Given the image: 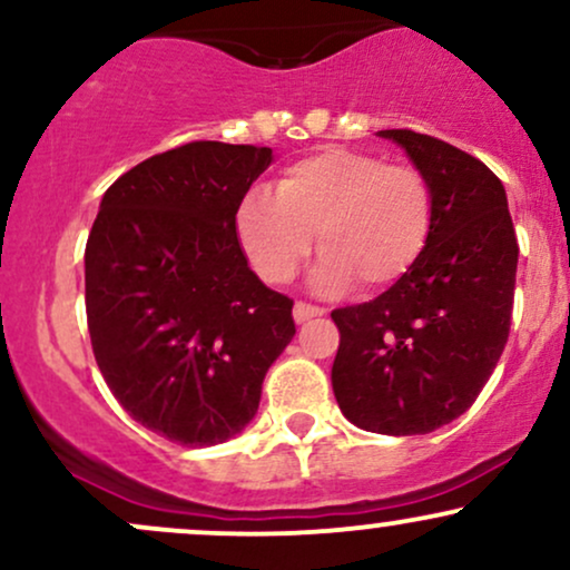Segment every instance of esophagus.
Wrapping results in <instances>:
<instances>
[{"mask_svg":"<svg viewBox=\"0 0 570 570\" xmlns=\"http://www.w3.org/2000/svg\"><path fill=\"white\" fill-rule=\"evenodd\" d=\"M324 307H318V305H311V303H303V299H299L297 305H294V322L297 324H305V322H311V318H316V316H324Z\"/></svg>","mask_w":570,"mask_h":570,"instance_id":"1","label":"esophagus"}]
</instances>
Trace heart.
Listing matches in <instances>:
<instances>
[{
    "label": "heart",
    "mask_w": 570,
    "mask_h": 570,
    "mask_svg": "<svg viewBox=\"0 0 570 570\" xmlns=\"http://www.w3.org/2000/svg\"><path fill=\"white\" fill-rule=\"evenodd\" d=\"M436 219L431 179L412 163L322 149L278 174L273 195L252 189L235 212V235L254 271L286 284L318 252V284L356 281L375 292L396 284L426 252Z\"/></svg>",
    "instance_id": "b5f03b06"
}]
</instances>
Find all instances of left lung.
<instances>
[{
    "mask_svg": "<svg viewBox=\"0 0 570 570\" xmlns=\"http://www.w3.org/2000/svg\"><path fill=\"white\" fill-rule=\"evenodd\" d=\"M431 179L423 257L391 289L332 311V389L358 429L429 434L474 404L509 337L517 235L501 179L474 155L410 128L381 130Z\"/></svg>",
    "mask_w": 570,
    "mask_h": 570,
    "instance_id": "obj_1",
    "label": "left lung"
}]
</instances>
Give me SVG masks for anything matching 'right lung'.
Returning a JSON list of instances; mask_svg holds the SVG:
<instances>
[{
	"label": "right lung",
	"instance_id": "1",
	"mask_svg": "<svg viewBox=\"0 0 570 570\" xmlns=\"http://www.w3.org/2000/svg\"><path fill=\"white\" fill-rule=\"evenodd\" d=\"M267 147L189 141L104 193L85 246V311L98 370L122 410L185 448L254 417L265 372L292 343V299L252 273L235 212Z\"/></svg>",
	"mask_w": 570,
	"mask_h": 570
}]
</instances>
